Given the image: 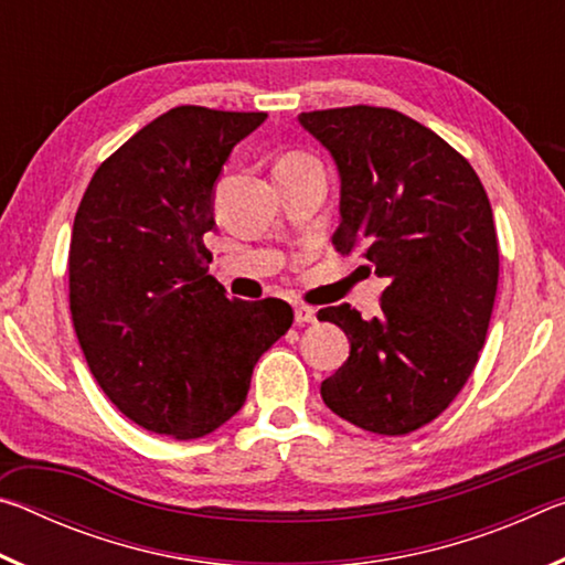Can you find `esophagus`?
Masks as SVG:
<instances>
[{"instance_id": "esophagus-1", "label": "esophagus", "mask_w": 565, "mask_h": 565, "mask_svg": "<svg viewBox=\"0 0 565 565\" xmlns=\"http://www.w3.org/2000/svg\"><path fill=\"white\" fill-rule=\"evenodd\" d=\"M294 319H296V323H299V327H303V323L317 321V311H313L311 306L299 303V306H294Z\"/></svg>"}]
</instances>
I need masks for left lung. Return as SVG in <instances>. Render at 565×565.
Listing matches in <instances>:
<instances>
[{"label":"left lung","mask_w":565,"mask_h":565,"mask_svg":"<svg viewBox=\"0 0 565 565\" xmlns=\"http://www.w3.org/2000/svg\"><path fill=\"white\" fill-rule=\"evenodd\" d=\"M299 124L339 169L333 246L361 252L388 281L374 319L349 303L319 311L351 341L321 398L363 431L411 434L458 396L489 331L499 286L489 196L454 147L401 111L359 104L303 111Z\"/></svg>","instance_id":"left-lung-1"}]
</instances>
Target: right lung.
Wrapping results in <instances>:
<instances>
[{
    "label": "right lung",
    "instance_id": "right-lung-1",
    "mask_svg": "<svg viewBox=\"0 0 565 565\" xmlns=\"http://www.w3.org/2000/svg\"><path fill=\"white\" fill-rule=\"evenodd\" d=\"M264 111L177 107L94 171L70 244L76 339L104 394L147 431L202 438L244 406L256 361L289 331L281 299H228L204 234L232 149Z\"/></svg>",
    "mask_w": 565,
    "mask_h": 565
}]
</instances>
